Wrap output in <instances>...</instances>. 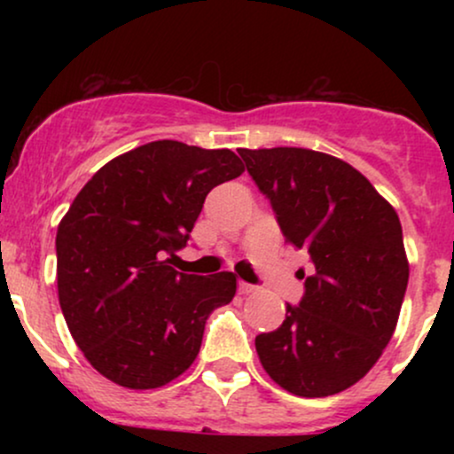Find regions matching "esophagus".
<instances>
[{"label": "esophagus", "mask_w": 454, "mask_h": 454, "mask_svg": "<svg viewBox=\"0 0 454 454\" xmlns=\"http://www.w3.org/2000/svg\"><path fill=\"white\" fill-rule=\"evenodd\" d=\"M256 286H252V284H245V281H239V293L241 294H252V293H256Z\"/></svg>", "instance_id": "1"}]
</instances>
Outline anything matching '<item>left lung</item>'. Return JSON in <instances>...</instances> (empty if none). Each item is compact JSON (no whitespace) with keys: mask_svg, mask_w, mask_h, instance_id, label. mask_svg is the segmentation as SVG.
I'll return each mask as SVG.
<instances>
[{"mask_svg":"<svg viewBox=\"0 0 454 454\" xmlns=\"http://www.w3.org/2000/svg\"><path fill=\"white\" fill-rule=\"evenodd\" d=\"M286 241L316 273L278 331L256 337L273 382L299 397L356 384L388 346L410 267L397 211L348 161L301 147L241 149Z\"/></svg>","mask_w":454,"mask_h":454,"instance_id":"obj_1","label":"left lung"}]
</instances>
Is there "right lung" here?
I'll use <instances>...</instances> for the list:
<instances>
[{
    "instance_id": "add662e5",
    "label": "right lung",
    "mask_w": 454,
    "mask_h": 454,
    "mask_svg": "<svg viewBox=\"0 0 454 454\" xmlns=\"http://www.w3.org/2000/svg\"><path fill=\"white\" fill-rule=\"evenodd\" d=\"M231 149L153 140L104 164L57 228V293L66 325L96 372L119 387L173 382L194 363L205 322L228 305L237 278L185 275V247L205 198L237 179Z\"/></svg>"
}]
</instances>
